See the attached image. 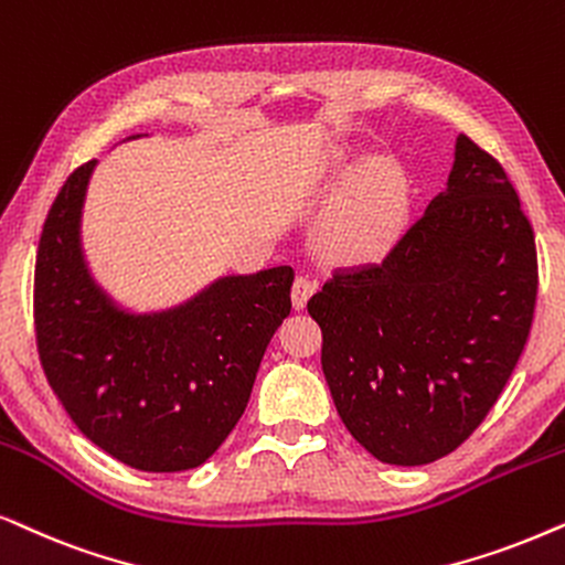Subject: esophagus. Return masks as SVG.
<instances>
[{
	"mask_svg": "<svg viewBox=\"0 0 565 565\" xmlns=\"http://www.w3.org/2000/svg\"><path fill=\"white\" fill-rule=\"evenodd\" d=\"M312 295H315V281H310L307 276H297L295 287H291V305H295V310H305L307 299Z\"/></svg>",
	"mask_w": 565,
	"mask_h": 565,
	"instance_id": "obj_1",
	"label": "esophagus"
}]
</instances>
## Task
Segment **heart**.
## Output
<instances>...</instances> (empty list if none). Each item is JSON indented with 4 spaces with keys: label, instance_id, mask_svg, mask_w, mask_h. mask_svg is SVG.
Returning <instances> with one entry per match:
<instances>
[{
    "label": "heart",
    "instance_id": "heart-1",
    "mask_svg": "<svg viewBox=\"0 0 565 565\" xmlns=\"http://www.w3.org/2000/svg\"><path fill=\"white\" fill-rule=\"evenodd\" d=\"M408 212V180L395 164L364 168L330 209L320 230L322 255L335 266H366L390 253Z\"/></svg>",
    "mask_w": 565,
    "mask_h": 565
}]
</instances>
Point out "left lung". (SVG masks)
<instances>
[{
    "mask_svg": "<svg viewBox=\"0 0 565 565\" xmlns=\"http://www.w3.org/2000/svg\"><path fill=\"white\" fill-rule=\"evenodd\" d=\"M535 299V235L514 185L460 134L447 188L387 258L335 270L307 302L353 439L401 468L455 452L514 372Z\"/></svg>",
    "mask_w": 565,
    "mask_h": 565,
    "instance_id": "obj_1",
    "label": "left lung"
}]
</instances>
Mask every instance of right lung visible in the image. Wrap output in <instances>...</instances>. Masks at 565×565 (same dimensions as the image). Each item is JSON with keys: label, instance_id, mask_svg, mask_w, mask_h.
<instances>
[{"label": "right lung", "instance_id": "add662e5", "mask_svg": "<svg viewBox=\"0 0 565 565\" xmlns=\"http://www.w3.org/2000/svg\"><path fill=\"white\" fill-rule=\"evenodd\" d=\"M95 164L66 178L38 245L43 372L74 426L118 462L145 472L199 468L250 401L266 345L291 310L295 270L227 274L172 307L131 310L97 281L82 245Z\"/></svg>", "mask_w": 565, "mask_h": 565}]
</instances>
